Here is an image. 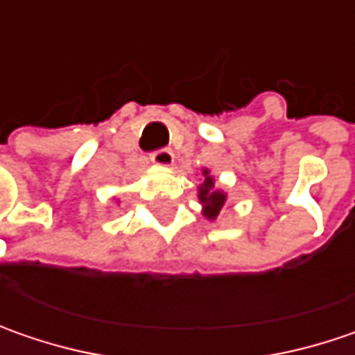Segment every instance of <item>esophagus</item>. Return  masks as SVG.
I'll return each instance as SVG.
<instances>
[{
    "label": "esophagus",
    "instance_id": "obj_1",
    "mask_svg": "<svg viewBox=\"0 0 355 355\" xmlns=\"http://www.w3.org/2000/svg\"><path fill=\"white\" fill-rule=\"evenodd\" d=\"M150 161L159 164V166H168L175 161V155H173L171 148H157V150L150 153Z\"/></svg>",
    "mask_w": 355,
    "mask_h": 355
}]
</instances>
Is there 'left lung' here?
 Instances as JSON below:
<instances>
[{
  "mask_svg": "<svg viewBox=\"0 0 355 355\" xmlns=\"http://www.w3.org/2000/svg\"><path fill=\"white\" fill-rule=\"evenodd\" d=\"M202 175H205V182H202V187H200L198 198H200V202L205 205V216H208V218L212 220V218L218 216V212H220V208H223L226 196H224L220 191L214 189V180H212V177H208V171H205Z\"/></svg>",
  "mask_w": 355,
  "mask_h": 355,
  "instance_id": "1",
  "label": "left lung"
}]
</instances>
